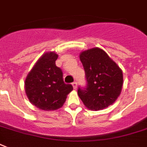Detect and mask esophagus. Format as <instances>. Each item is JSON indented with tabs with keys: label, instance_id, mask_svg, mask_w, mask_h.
<instances>
[{
	"label": "esophagus",
	"instance_id": "obj_1",
	"mask_svg": "<svg viewBox=\"0 0 147 147\" xmlns=\"http://www.w3.org/2000/svg\"><path fill=\"white\" fill-rule=\"evenodd\" d=\"M71 85L73 86L74 89H76V88H77V82H74L71 83Z\"/></svg>",
	"mask_w": 147,
	"mask_h": 147
}]
</instances>
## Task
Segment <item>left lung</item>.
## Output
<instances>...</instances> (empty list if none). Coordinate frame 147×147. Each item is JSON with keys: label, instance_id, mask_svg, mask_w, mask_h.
Wrapping results in <instances>:
<instances>
[{"label": "left lung", "instance_id": "obj_1", "mask_svg": "<svg viewBox=\"0 0 147 147\" xmlns=\"http://www.w3.org/2000/svg\"><path fill=\"white\" fill-rule=\"evenodd\" d=\"M87 87L78 88L83 104L92 111L105 109L115 102L123 86V72L103 49L95 47L82 52Z\"/></svg>", "mask_w": 147, "mask_h": 147}]
</instances>
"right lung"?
Returning <instances> with one entry per match:
<instances>
[{
	"label": "right lung",
	"instance_id": "add662e5",
	"mask_svg": "<svg viewBox=\"0 0 147 147\" xmlns=\"http://www.w3.org/2000/svg\"><path fill=\"white\" fill-rule=\"evenodd\" d=\"M58 55L44 53L36 62L24 82L25 92L32 105L43 111H55L64 105L72 85L65 84L61 69L55 65Z\"/></svg>",
	"mask_w": 147,
	"mask_h": 147
}]
</instances>
